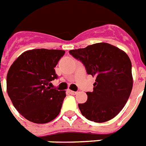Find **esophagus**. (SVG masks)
I'll return each mask as SVG.
<instances>
[{
  "label": "esophagus",
  "mask_w": 146,
  "mask_h": 146,
  "mask_svg": "<svg viewBox=\"0 0 146 146\" xmlns=\"http://www.w3.org/2000/svg\"><path fill=\"white\" fill-rule=\"evenodd\" d=\"M69 92L71 94V95H76V94H77V92H74V91H71V90H70L69 91Z\"/></svg>",
  "instance_id": "1"
}]
</instances>
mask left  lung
I'll use <instances>...</instances> for the list:
<instances>
[{
	"label": "left lung",
	"instance_id": "obj_1",
	"mask_svg": "<svg viewBox=\"0 0 146 146\" xmlns=\"http://www.w3.org/2000/svg\"><path fill=\"white\" fill-rule=\"evenodd\" d=\"M69 52L82 62L88 74L96 77L93 92H86L87 102L78 104L82 114L96 123L113 119L123 108L133 89L132 64L128 55L104 42Z\"/></svg>",
	"mask_w": 146,
	"mask_h": 146
}]
</instances>
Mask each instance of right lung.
I'll return each instance as SVG.
<instances>
[{
	"mask_svg": "<svg viewBox=\"0 0 146 146\" xmlns=\"http://www.w3.org/2000/svg\"><path fill=\"white\" fill-rule=\"evenodd\" d=\"M65 51L53 49L26 50L10 66L7 91L13 106L31 122L46 123L59 114L65 91L51 89L57 79L54 67Z\"/></svg>",
	"mask_w": 146,
	"mask_h": 146,
	"instance_id": "right-lung-1",
	"label": "right lung"
}]
</instances>
